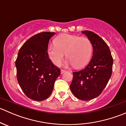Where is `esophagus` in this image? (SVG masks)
<instances>
[{
  "mask_svg": "<svg viewBox=\"0 0 126 126\" xmlns=\"http://www.w3.org/2000/svg\"><path fill=\"white\" fill-rule=\"evenodd\" d=\"M66 72V71L65 70H63V69H62V70H61V74H63V73H64V72Z\"/></svg>",
  "mask_w": 126,
  "mask_h": 126,
  "instance_id": "1",
  "label": "esophagus"
}]
</instances>
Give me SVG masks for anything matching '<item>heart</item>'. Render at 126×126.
Wrapping results in <instances>:
<instances>
[{"instance_id": "heart-1", "label": "heart", "mask_w": 126, "mask_h": 126, "mask_svg": "<svg viewBox=\"0 0 126 126\" xmlns=\"http://www.w3.org/2000/svg\"><path fill=\"white\" fill-rule=\"evenodd\" d=\"M93 44L87 37L62 34L54 39V44L47 47L49 59L56 66H59L64 58L68 57L64 66H74L80 68L86 66L93 54Z\"/></svg>"}]
</instances>
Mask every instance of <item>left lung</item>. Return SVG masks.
Instances as JSON below:
<instances>
[{
    "instance_id": "8db88e82",
    "label": "left lung",
    "mask_w": 126,
    "mask_h": 126,
    "mask_svg": "<svg viewBox=\"0 0 126 126\" xmlns=\"http://www.w3.org/2000/svg\"><path fill=\"white\" fill-rule=\"evenodd\" d=\"M82 33L92 43L93 57L84 69L72 72L70 89L79 99L89 101L99 96L107 85L113 60L109 46L99 35L88 30Z\"/></svg>"
}]
</instances>
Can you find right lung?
I'll return each mask as SVG.
<instances>
[{
	"label": "right lung",
	"instance_id": "add662e5",
	"mask_svg": "<svg viewBox=\"0 0 126 126\" xmlns=\"http://www.w3.org/2000/svg\"><path fill=\"white\" fill-rule=\"evenodd\" d=\"M55 32H41L30 38L19 50L16 60L17 79L20 87L29 98L37 101L51 94L60 69L47 55L49 39Z\"/></svg>",
	"mask_w": 126,
	"mask_h": 126
}]
</instances>
